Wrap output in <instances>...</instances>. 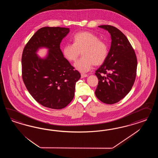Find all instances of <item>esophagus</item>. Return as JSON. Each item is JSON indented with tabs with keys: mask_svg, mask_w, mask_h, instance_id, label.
I'll return each mask as SVG.
<instances>
[{
	"mask_svg": "<svg viewBox=\"0 0 158 158\" xmlns=\"http://www.w3.org/2000/svg\"><path fill=\"white\" fill-rule=\"evenodd\" d=\"M88 77V75H86V74H81V78H84V77Z\"/></svg>",
	"mask_w": 158,
	"mask_h": 158,
	"instance_id": "esophagus-1",
	"label": "esophagus"
}]
</instances>
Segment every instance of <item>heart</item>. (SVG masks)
<instances>
[{
    "mask_svg": "<svg viewBox=\"0 0 158 158\" xmlns=\"http://www.w3.org/2000/svg\"><path fill=\"white\" fill-rule=\"evenodd\" d=\"M82 51L83 57L75 63L74 67L79 72L89 71L93 66L100 65L108 55V46L98 36L90 32L75 34L73 44H67L62 48V54L69 61H75Z\"/></svg>",
    "mask_w": 158,
    "mask_h": 158,
    "instance_id": "b5f03b06",
    "label": "heart"
}]
</instances>
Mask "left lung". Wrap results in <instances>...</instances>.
Returning a JSON list of instances; mask_svg holds the SVG:
<instances>
[{"label": "left lung", "mask_w": 158, "mask_h": 158, "mask_svg": "<svg viewBox=\"0 0 158 158\" xmlns=\"http://www.w3.org/2000/svg\"><path fill=\"white\" fill-rule=\"evenodd\" d=\"M98 27L108 31L112 42L105 62L95 73L98 79L95 94L102 102L113 104L131 90L136 77L137 60L129 40L119 29L108 25Z\"/></svg>", "instance_id": "obj_1"}]
</instances>
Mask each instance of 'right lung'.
<instances>
[{"instance_id":"1","label":"right lung","mask_w":158,"mask_h":158,"mask_svg":"<svg viewBox=\"0 0 158 158\" xmlns=\"http://www.w3.org/2000/svg\"><path fill=\"white\" fill-rule=\"evenodd\" d=\"M69 29L43 27L27 43L22 55V77L30 94L45 107L60 110L73 98L77 81L81 75L65 57L60 49L62 39ZM49 49L42 59L36 52L40 48Z\"/></svg>"}]
</instances>
